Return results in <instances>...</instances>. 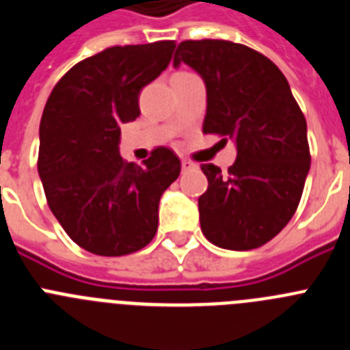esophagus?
I'll return each instance as SVG.
<instances>
[{"instance_id": "1", "label": "esophagus", "mask_w": 350, "mask_h": 350, "mask_svg": "<svg viewBox=\"0 0 350 350\" xmlns=\"http://www.w3.org/2000/svg\"><path fill=\"white\" fill-rule=\"evenodd\" d=\"M191 168H194V163H191V161H182V170H191Z\"/></svg>"}]
</instances>
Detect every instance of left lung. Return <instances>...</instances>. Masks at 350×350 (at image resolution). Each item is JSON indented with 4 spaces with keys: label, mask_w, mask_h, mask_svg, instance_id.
<instances>
[{
    "label": "left lung",
    "mask_w": 350,
    "mask_h": 350,
    "mask_svg": "<svg viewBox=\"0 0 350 350\" xmlns=\"http://www.w3.org/2000/svg\"><path fill=\"white\" fill-rule=\"evenodd\" d=\"M187 64L206 88L203 133L234 142L237 159L222 173L202 165L208 189L198 200L200 224L221 249L265 245L298 208L310 170L307 120L282 71L268 57L226 40H187L173 66Z\"/></svg>",
    "instance_id": "8db88e82"
}]
</instances>
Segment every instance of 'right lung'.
<instances>
[{
    "mask_svg": "<svg viewBox=\"0 0 350 350\" xmlns=\"http://www.w3.org/2000/svg\"><path fill=\"white\" fill-rule=\"evenodd\" d=\"M175 42L110 47L80 61L55 83L40 122L38 175L68 237L98 256L144 249L159 200L180 173L173 150L138 166L119 154L120 126L140 116L138 96L172 61Z\"/></svg>",
    "mask_w": 350,
    "mask_h": 350,
    "instance_id": "1",
    "label": "right lung"
}]
</instances>
